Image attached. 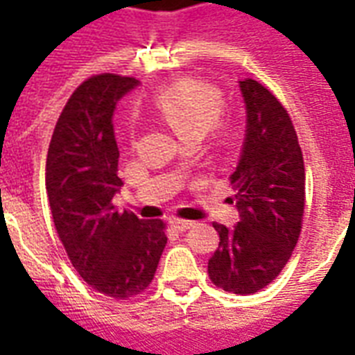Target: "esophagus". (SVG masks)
<instances>
[{"label":"esophagus","mask_w":355,"mask_h":355,"mask_svg":"<svg viewBox=\"0 0 355 355\" xmlns=\"http://www.w3.org/2000/svg\"><path fill=\"white\" fill-rule=\"evenodd\" d=\"M195 223L193 221H184V219H173L171 221V227L178 232H184V230H188V228L193 227Z\"/></svg>","instance_id":"obj_1"}]
</instances>
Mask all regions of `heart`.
Listing matches in <instances>:
<instances>
[{
	"label": "heart",
	"mask_w": 355,
	"mask_h": 355,
	"mask_svg": "<svg viewBox=\"0 0 355 355\" xmlns=\"http://www.w3.org/2000/svg\"><path fill=\"white\" fill-rule=\"evenodd\" d=\"M156 110L182 139L205 136L223 114L221 92L199 80H178L156 96Z\"/></svg>",
	"instance_id": "heart-1"
}]
</instances>
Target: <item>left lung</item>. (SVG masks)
<instances>
[{
	"instance_id": "8db88e82",
	"label": "left lung",
	"mask_w": 355,
	"mask_h": 355,
	"mask_svg": "<svg viewBox=\"0 0 355 355\" xmlns=\"http://www.w3.org/2000/svg\"><path fill=\"white\" fill-rule=\"evenodd\" d=\"M247 127L230 180L236 186L239 223H214L219 247L208 259L217 287L250 295L280 275L300 236L304 214L302 150L291 118L258 80H237Z\"/></svg>"
}]
</instances>
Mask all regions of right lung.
I'll return each instance as SVG.
<instances>
[{
    "label": "right lung",
    "instance_id": "obj_1",
    "mask_svg": "<svg viewBox=\"0 0 355 355\" xmlns=\"http://www.w3.org/2000/svg\"><path fill=\"white\" fill-rule=\"evenodd\" d=\"M138 85L112 73L85 80L58 118L46 160L47 199L68 258L88 286L112 298L149 286L167 243L160 219L112 205L123 186L114 110Z\"/></svg>",
    "mask_w": 355,
    "mask_h": 355
}]
</instances>
